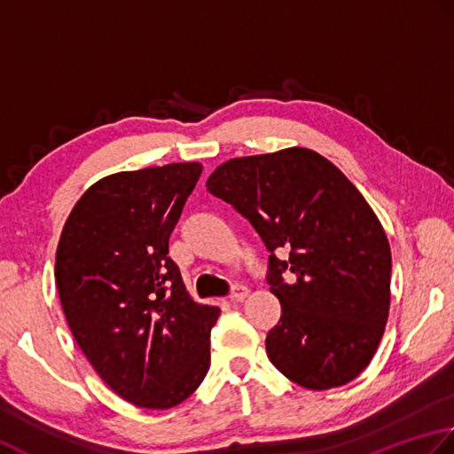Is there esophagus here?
I'll return each mask as SVG.
<instances>
[{"label":"esophagus","mask_w":454,"mask_h":454,"mask_svg":"<svg viewBox=\"0 0 454 454\" xmlns=\"http://www.w3.org/2000/svg\"><path fill=\"white\" fill-rule=\"evenodd\" d=\"M248 295V288H245V286H235L233 292H231V301H243Z\"/></svg>","instance_id":"esophagus-1"}]
</instances>
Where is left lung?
<instances>
[{
	"mask_svg": "<svg viewBox=\"0 0 454 454\" xmlns=\"http://www.w3.org/2000/svg\"><path fill=\"white\" fill-rule=\"evenodd\" d=\"M206 186L248 219L270 253L266 282L282 305L266 335L270 363L308 390L355 380L384 335L392 278L390 245L363 193L325 156L300 146L229 160Z\"/></svg>",
	"mask_w": 454,
	"mask_h": 454,
	"instance_id": "left-lung-1",
	"label": "left lung"
}]
</instances>
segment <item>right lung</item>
<instances>
[{
    "mask_svg": "<svg viewBox=\"0 0 454 454\" xmlns=\"http://www.w3.org/2000/svg\"><path fill=\"white\" fill-rule=\"evenodd\" d=\"M201 174L198 162L117 172L74 206L54 278L68 327L111 390L146 410H168L209 370L221 309L196 303L168 240Z\"/></svg>",
    "mask_w": 454,
    "mask_h": 454,
    "instance_id": "add662e5",
    "label": "right lung"
}]
</instances>
